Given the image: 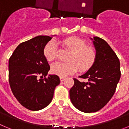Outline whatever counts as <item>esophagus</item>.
Here are the masks:
<instances>
[{
	"label": "esophagus",
	"mask_w": 129,
	"mask_h": 129,
	"mask_svg": "<svg viewBox=\"0 0 129 129\" xmlns=\"http://www.w3.org/2000/svg\"><path fill=\"white\" fill-rule=\"evenodd\" d=\"M65 79V77H60V81H63Z\"/></svg>",
	"instance_id": "34e87169"
}]
</instances>
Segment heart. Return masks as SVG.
<instances>
[{
    "label": "heart",
    "mask_w": 129,
    "mask_h": 129,
    "mask_svg": "<svg viewBox=\"0 0 129 129\" xmlns=\"http://www.w3.org/2000/svg\"><path fill=\"white\" fill-rule=\"evenodd\" d=\"M63 46L70 51L67 60L68 62H56L51 67L53 74L65 77L76 72H86L94 65L96 52L92 46H88L85 39L78 37H70L63 40ZM57 46L53 41L46 44L43 48V55L48 61H52L55 57Z\"/></svg>",
    "instance_id": "b5f03b06"
}]
</instances>
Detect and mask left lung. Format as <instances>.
<instances>
[{
	"label": "left lung",
	"mask_w": 129,
	"mask_h": 129,
	"mask_svg": "<svg viewBox=\"0 0 129 129\" xmlns=\"http://www.w3.org/2000/svg\"><path fill=\"white\" fill-rule=\"evenodd\" d=\"M93 43L96 50L95 62L86 73L79 76L88 81L80 82L74 78V85L70 90L72 104L86 113L98 111L107 104L121 77L119 60L108 43L98 37H94Z\"/></svg>",
	"instance_id": "left-lung-1"
}]
</instances>
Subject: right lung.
Listing matches in <instances>:
<instances>
[{"label":"right lung","mask_w":129,"mask_h":129,"mask_svg":"<svg viewBox=\"0 0 129 129\" xmlns=\"http://www.w3.org/2000/svg\"><path fill=\"white\" fill-rule=\"evenodd\" d=\"M52 38L39 35L20 43L9 59L11 91L19 103L30 110H41L48 105L60 83L56 75L46 77L50 68L43 55V48Z\"/></svg>","instance_id":"obj_1"}]
</instances>
